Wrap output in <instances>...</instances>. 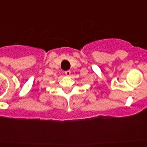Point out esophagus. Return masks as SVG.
<instances>
[{"label":"esophagus","instance_id":"34e87169","mask_svg":"<svg viewBox=\"0 0 147 147\" xmlns=\"http://www.w3.org/2000/svg\"><path fill=\"white\" fill-rule=\"evenodd\" d=\"M65 75H67V76H69V75H71V71L70 70H67V71H65Z\"/></svg>","mask_w":147,"mask_h":147}]
</instances>
